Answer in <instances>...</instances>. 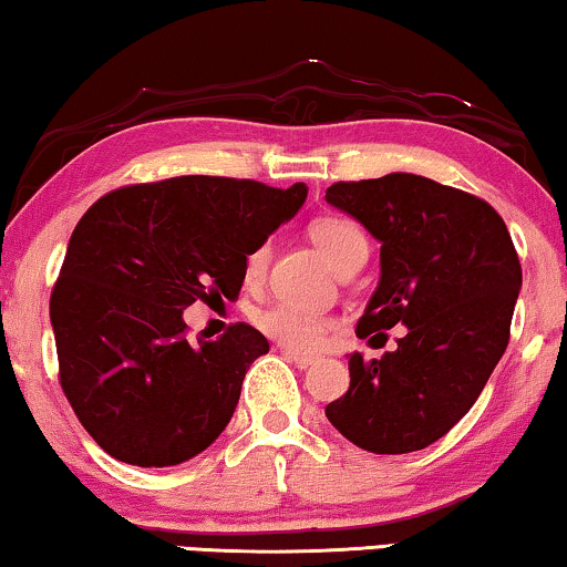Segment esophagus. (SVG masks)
I'll return each instance as SVG.
<instances>
[{
    "label": "esophagus",
    "mask_w": 567,
    "mask_h": 567,
    "mask_svg": "<svg viewBox=\"0 0 567 567\" xmlns=\"http://www.w3.org/2000/svg\"><path fill=\"white\" fill-rule=\"evenodd\" d=\"M282 354L298 367H308L318 360V357H313V354H300V352H292V349H282Z\"/></svg>",
    "instance_id": "esophagus-1"
}]
</instances>
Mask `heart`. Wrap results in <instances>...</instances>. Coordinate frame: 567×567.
I'll list each match as a JSON object with an SVG mask.
<instances>
[{
  "instance_id": "1",
  "label": "heart",
  "mask_w": 567,
  "mask_h": 567,
  "mask_svg": "<svg viewBox=\"0 0 567 567\" xmlns=\"http://www.w3.org/2000/svg\"><path fill=\"white\" fill-rule=\"evenodd\" d=\"M310 238L313 244L326 254L337 272H344L349 265L367 259V238L357 223L349 218H321L310 226ZM269 261V244L261 241L254 246L246 257V277L249 280H259L265 275ZM254 326L285 349L292 352H316L323 347L326 337L333 329L329 318L308 313V310L295 308L290 302H272L254 310Z\"/></svg>"
}]
</instances>
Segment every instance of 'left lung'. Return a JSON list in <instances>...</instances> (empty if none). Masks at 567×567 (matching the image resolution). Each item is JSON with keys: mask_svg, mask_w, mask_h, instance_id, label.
Returning a JSON list of instances; mask_svg holds the SVG:
<instances>
[{"mask_svg": "<svg viewBox=\"0 0 567 567\" xmlns=\"http://www.w3.org/2000/svg\"><path fill=\"white\" fill-rule=\"evenodd\" d=\"M326 203L380 241V282L357 337L409 329L380 360L349 354V390L326 416L367 452L424 450L473 409L506 352L522 290L514 241L481 197L419 174L337 182Z\"/></svg>", "mask_w": 567, "mask_h": 567, "instance_id": "1", "label": "left lung"}]
</instances>
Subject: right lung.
<instances>
[{"label": "right lung", "instance_id": "right-lung-1", "mask_svg": "<svg viewBox=\"0 0 567 567\" xmlns=\"http://www.w3.org/2000/svg\"><path fill=\"white\" fill-rule=\"evenodd\" d=\"M306 197L302 182L277 189L189 174L113 189L82 215L51 326L63 393L110 457L169 467L218 440L269 341L249 323L193 341L182 310L236 300L249 251Z\"/></svg>", "mask_w": 567, "mask_h": 567}]
</instances>
